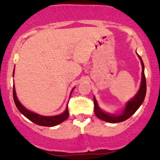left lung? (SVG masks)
<instances>
[{"instance_id": "1", "label": "left lung", "mask_w": 160, "mask_h": 160, "mask_svg": "<svg viewBox=\"0 0 160 160\" xmlns=\"http://www.w3.org/2000/svg\"><path fill=\"white\" fill-rule=\"evenodd\" d=\"M139 59H141L142 66V83L141 86H140L139 90L135 95V98L131 100L128 101L126 104L125 110H124L122 114L121 115H112V114H107L102 111L99 108L98 105L97 101L95 98H93V104H94V113L97 115V117L99 118L101 120L104 121V122H110V123H118V122H124V121L127 120L131 116L134 114L138 108L141 106L142 102L144 101L145 97H146V77H145V72H144V63H143L141 57L138 56Z\"/></svg>"}]
</instances>
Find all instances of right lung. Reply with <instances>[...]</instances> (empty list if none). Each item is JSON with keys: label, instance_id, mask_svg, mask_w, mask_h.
Here are the masks:
<instances>
[{"label": "right lung", "instance_id": "right-lung-1", "mask_svg": "<svg viewBox=\"0 0 160 160\" xmlns=\"http://www.w3.org/2000/svg\"><path fill=\"white\" fill-rule=\"evenodd\" d=\"M72 90H73V89L72 90L71 93L72 92ZM13 98H14V104H15L16 107L18 109V111H20L24 116H25L27 118L29 119L30 121H32V122H34V123L36 124V125H41V126H55V125H59L61 122L65 121L69 116L68 106H67V108H66V111H64L62 114L56 116H49V117H48V116L39 115V114H35V113L28 111V109L25 108L24 106H22V104H21V103L19 102L18 100L17 96H16L14 86L13 87Z\"/></svg>", "mask_w": 160, "mask_h": 160}]
</instances>
